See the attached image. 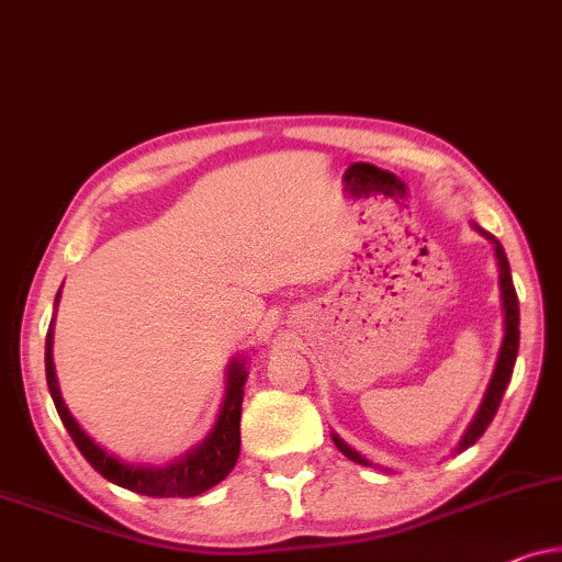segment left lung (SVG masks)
<instances>
[{
  "instance_id": "1",
  "label": "left lung",
  "mask_w": 562,
  "mask_h": 562,
  "mask_svg": "<svg viewBox=\"0 0 562 562\" xmlns=\"http://www.w3.org/2000/svg\"><path fill=\"white\" fill-rule=\"evenodd\" d=\"M471 226H473V232H479L486 241H492V247H494L496 267H499V290H502V311H504V338H502V346H499V357H496V363H494V374H492V379H488V386H486V392H484V400H481L476 415H473V420L469 423V428H465L461 440H458L456 453H461V450L471 448L473 442H476L481 436H484L486 428H488V423L494 420L496 409H499V402L504 397V390H507V386H509L512 371H515V361H517V351H519V303H517L515 282H512L507 255H504V247L499 244V239H496V236L484 232V228L476 226V224H471ZM330 438H334L336 448L341 450L346 458H351L353 463L371 465L369 458H363L359 450H353L349 442H344L341 436L330 432Z\"/></svg>"
}]
</instances>
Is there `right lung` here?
<instances>
[{"label": "right lung", "instance_id": "add662e5", "mask_svg": "<svg viewBox=\"0 0 562 562\" xmlns=\"http://www.w3.org/2000/svg\"><path fill=\"white\" fill-rule=\"evenodd\" d=\"M60 290L55 295V307H58ZM53 323L47 328L45 338V376H47V390H50V397L55 402V409H58L63 425H66L68 436L81 450L86 461H89L93 469H97L101 476L112 484L130 488L134 494L145 496H162V499H170V496H180V499H188V496H199L209 492L211 486H216L218 481H224L232 469L236 465V458H239V423H241V402H244V384H247L249 369H247V357H234L226 367V392L224 402H221L216 423L209 436H205L199 446L186 450L180 458H172L170 463L155 465V463H139V461H124V458L109 453L104 446H99L89 432H86L66 402H63L58 376H55V361H53Z\"/></svg>", "mask_w": 562, "mask_h": 562}]
</instances>
